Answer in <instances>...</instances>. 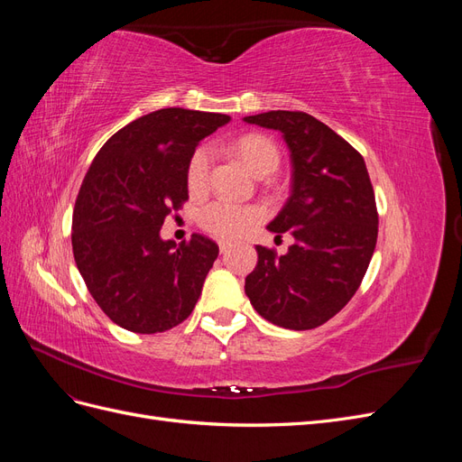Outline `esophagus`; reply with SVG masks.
<instances>
[{"label": "esophagus", "instance_id": "obj_1", "mask_svg": "<svg viewBox=\"0 0 462 462\" xmlns=\"http://www.w3.org/2000/svg\"><path fill=\"white\" fill-rule=\"evenodd\" d=\"M229 246H231V243H227V241H219V250H221V254H226L227 250H229Z\"/></svg>", "mask_w": 462, "mask_h": 462}]
</instances>
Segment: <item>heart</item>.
<instances>
[{"label":"heart","instance_id":"b5f03b06","mask_svg":"<svg viewBox=\"0 0 462 462\" xmlns=\"http://www.w3.org/2000/svg\"><path fill=\"white\" fill-rule=\"evenodd\" d=\"M233 152L246 165V170L256 177H268L275 173L282 162L279 150L272 138L248 133L236 138L233 143ZM209 171H212V150L200 146L192 152L187 163V185L190 192H202L209 183ZM260 219L258 208L239 206L226 200H217L202 208L199 216L200 226L219 239H235L243 235L248 227H253Z\"/></svg>","mask_w":462,"mask_h":462}]
</instances>
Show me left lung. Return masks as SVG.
<instances>
[{
	"instance_id": "left-lung-1",
	"label": "left lung",
	"mask_w": 462,
	"mask_h": 462,
	"mask_svg": "<svg viewBox=\"0 0 462 462\" xmlns=\"http://www.w3.org/2000/svg\"><path fill=\"white\" fill-rule=\"evenodd\" d=\"M279 131L291 152L292 185L268 229L292 235L287 254L256 246L245 279L254 310L285 329H314L353 299L377 241V209L365 158L326 123L304 111L245 117Z\"/></svg>"
}]
</instances>
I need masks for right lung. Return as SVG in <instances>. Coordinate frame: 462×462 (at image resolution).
Wrapping results in <instances>:
<instances>
[{"label":"right lung","mask_w":462,"mask_h":462,"mask_svg":"<svg viewBox=\"0 0 462 462\" xmlns=\"http://www.w3.org/2000/svg\"><path fill=\"white\" fill-rule=\"evenodd\" d=\"M229 116L183 107L152 111L96 153L73 209V254L90 295L123 329L160 333L185 321L219 254L194 233L163 241V219L189 200L187 163Z\"/></svg>","instance_id":"right-lung-1"}]
</instances>
